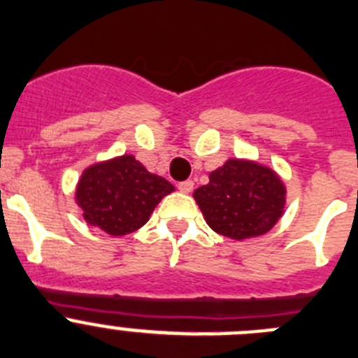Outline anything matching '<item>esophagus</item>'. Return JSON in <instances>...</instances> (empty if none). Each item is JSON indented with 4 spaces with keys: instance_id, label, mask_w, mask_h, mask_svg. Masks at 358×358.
Here are the masks:
<instances>
[{
    "instance_id": "esophagus-1",
    "label": "esophagus",
    "mask_w": 358,
    "mask_h": 358,
    "mask_svg": "<svg viewBox=\"0 0 358 358\" xmlns=\"http://www.w3.org/2000/svg\"><path fill=\"white\" fill-rule=\"evenodd\" d=\"M178 189L182 190L183 194H189V192H192V189H194V182H192V180H185V182H180Z\"/></svg>"
}]
</instances>
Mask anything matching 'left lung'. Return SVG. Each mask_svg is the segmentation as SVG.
I'll use <instances>...</instances> for the list:
<instances>
[{"mask_svg":"<svg viewBox=\"0 0 358 358\" xmlns=\"http://www.w3.org/2000/svg\"><path fill=\"white\" fill-rule=\"evenodd\" d=\"M194 190L206 224L231 240L268 233L285 213L286 185L272 168L252 159H228Z\"/></svg>","mask_w":358,"mask_h":358,"instance_id":"obj_1","label":"left lung"}]
</instances>
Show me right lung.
Wrapping results in <instances>:
<instances>
[{
    "label": "right lung",
    "mask_w": 358,
    "mask_h": 358,
    "mask_svg": "<svg viewBox=\"0 0 358 358\" xmlns=\"http://www.w3.org/2000/svg\"><path fill=\"white\" fill-rule=\"evenodd\" d=\"M175 187L153 175L130 153L92 164L76 187L83 219L111 236L138 231Z\"/></svg>",
    "instance_id": "add662e5"
}]
</instances>
